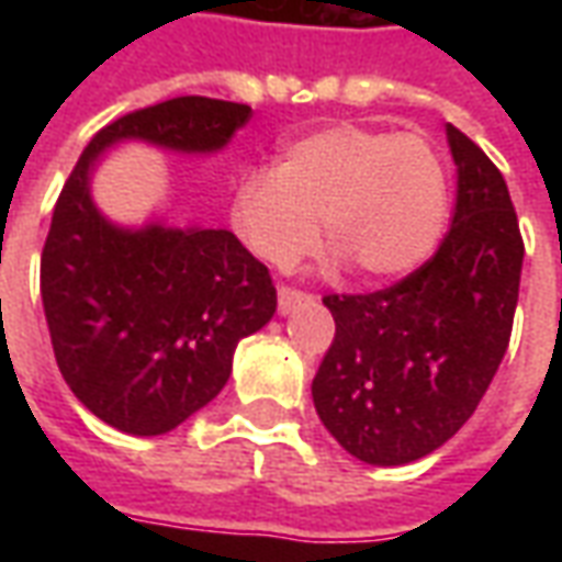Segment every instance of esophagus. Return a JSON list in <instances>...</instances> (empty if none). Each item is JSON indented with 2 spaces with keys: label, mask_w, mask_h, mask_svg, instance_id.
<instances>
[{
  "label": "esophagus",
  "mask_w": 562,
  "mask_h": 562,
  "mask_svg": "<svg viewBox=\"0 0 562 562\" xmlns=\"http://www.w3.org/2000/svg\"><path fill=\"white\" fill-rule=\"evenodd\" d=\"M313 301V294L301 292V289H292V285H282L280 289V313H292L294 306L310 304Z\"/></svg>",
  "instance_id": "1"
}]
</instances>
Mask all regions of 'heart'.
<instances>
[{"label":"heart","mask_w":562,"mask_h":562,"mask_svg":"<svg viewBox=\"0 0 562 562\" xmlns=\"http://www.w3.org/2000/svg\"><path fill=\"white\" fill-rule=\"evenodd\" d=\"M318 216L361 277H403L446 228L442 156L415 132L334 123L285 144L277 168H252L234 189V232L273 268H294L316 246Z\"/></svg>","instance_id":"heart-1"}]
</instances>
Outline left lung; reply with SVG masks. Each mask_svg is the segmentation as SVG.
Returning <instances> with one entry per match:
<instances>
[{
  "label": "left lung",
  "instance_id": "1",
  "mask_svg": "<svg viewBox=\"0 0 562 562\" xmlns=\"http://www.w3.org/2000/svg\"><path fill=\"white\" fill-rule=\"evenodd\" d=\"M458 204L422 268L370 294H325L337 334L313 379L322 424L349 454L401 467L470 422L512 337L518 213L484 149L451 123Z\"/></svg>",
  "mask_w": 562,
  "mask_h": 562
}]
</instances>
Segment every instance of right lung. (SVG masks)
Returning <instances> with one entry per match:
<instances>
[{"label": "right lung", "mask_w": 562, "mask_h": 562, "mask_svg": "<svg viewBox=\"0 0 562 562\" xmlns=\"http://www.w3.org/2000/svg\"><path fill=\"white\" fill-rule=\"evenodd\" d=\"M252 108L207 95L149 104L99 128L68 173L42 249V301L56 364L87 409L123 434L159 436L207 406L237 342L277 313L270 270L225 228H116L95 210L104 147L140 138L222 149Z\"/></svg>", "instance_id": "add662e5"}]
</instances>
